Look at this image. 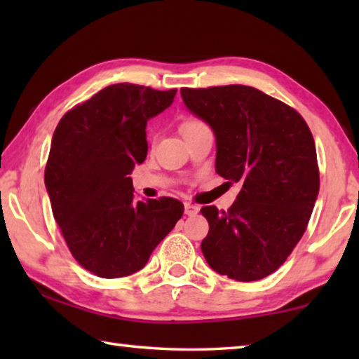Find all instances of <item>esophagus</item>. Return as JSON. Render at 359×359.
Wrapping results in <instances>:
<instances>
[{
  "instance_id": "esophagus-1",
  "label": "esophagus",
  "mask_w": 359,
  "mask_h": 359,
  "mask_svg": "<svg viewBox=\"0 0 359 359\" xmlns=\"http://www.w3.org/2000/svg\"><path fill=\"white\" fill-rule=\"evenodd\" d=\"M199 212V208L198 205H194L191 203H185V215H196Z\"/></svg>"
}]
</instances>
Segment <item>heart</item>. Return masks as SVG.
<instances>
[{
    "label": "heart",
    "instance_id": "heart-1",
    "mask_svg": "<svg viewBox=\"0 0 359 359\" xmlns=\"http://www.w3.org/2000/svg\"><path fill=\"white\" fill-rule=\"evenodd\" d=\"M196 123H201V121H198V120H188V121H185L184 125H182V130L187 128V126H193V125H196Z\"/></svg>",
    "mask_w": 359,
    "mask_h": 359
}]
</instances>
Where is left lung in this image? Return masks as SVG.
I'll list each match as a JSON object with an SVG mask.
<instances>
[{
    "instance_id": "8db88e82",
    "label": "left lung",
    "mask_w": 359,
    "mask_h": 359,
    "mask_svg": "<svg viewBox=\"0 0 359 359\" xmlns=\"http://www.w3.org/2000/svg\"><path fill=\"white\" fill-rule=\"evenodd\" d=\"M215 135V171L242 188L228 212L205 205L208 264L239 282L280 267L302 238L320 190L312 133L294 109L247 85L182 88Z\"/></svg>"
}]
</instances>
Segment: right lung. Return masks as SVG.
I'll return each instance as SVG.
<instances>
[{"label":"right lung","instance_id":"right-lung-1","mask_svg":"<svg viewBox=\"0 0 359 359\" xmlns=\"http://www.w3.org/2000/svg\"><path fill=\"white\" fill-rule=\"evenodd\" d=\"M177 90L115 83L63 115L44 182L72 257L102 278L131 276L184 214L174 198L136 201L133 168L147 156V121Z\"/></svg>","mask_w":359,"mask_h":359}]
</instances>
